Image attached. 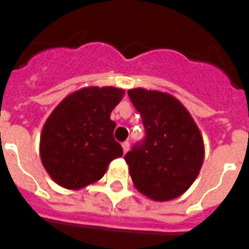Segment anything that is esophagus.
Wrapping results in <instances>:
<instances>
[{"instance_id": "34e87169", "label": "esophagus", "mask_w": 249, "mask_h": 249, "mask_svg": "<svg viewBox=\"0 0 249 249\" xmlns=\"http://www.w3.org/2000/svg\"><path fill=\"white\" fill-rule=\"evenodd\" d=\"M121 146H123V152H124V153H126V152L129 151V142H128V141L123 142V144H121Z\"/></svg>"}]
</instances>
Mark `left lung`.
Masks as SVG:
<instances>
[{
	"label": "left lung",
	"instance_id": "left-lung-1",
	"mask_svg": "<svg viewBox=\"0 0 249 249\" xmlns=\"http://www.w3.org/2000/svg\"><path fill=\"white\" fill-rule=\"evenodd\" d=\"M140 112L145 140L125 155L136 189L153 201L187 192L204 161V140L188 109L172 94L135 88L128 90Z\"/></svg>",
	"mask_w": 249,
	"mask_h": 249
}]
</instances>
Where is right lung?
<instances>
[{
    "label": "right lung",
    "instance_id": "obj_1",
    "mask_svg": "<svg viewBox=\"0 0 249 249\" xmlns=\"http://www.w3.org/2000/svg\"><path fill=\"white\" fill-rule=\"evenodd\" d=\"M124 94L121 88H81L53 109L41 130L40 157L54 183L78 191L98 181L110 161L123 156L110 113Z\"/></svg>",
    "mask_w": 249,
    "mask_h": 249
}]
</instances>
